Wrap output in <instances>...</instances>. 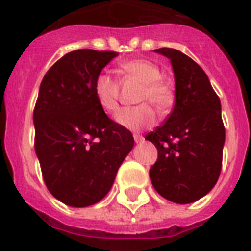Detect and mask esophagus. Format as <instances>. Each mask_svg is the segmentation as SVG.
Masks as SVG:
<instances>
[{
  "mask_svg": "<svg viewBox=\"0 0 251 251\" xmlns=\"http://www.w3.org/2000/svg\"><path fill=\"white\" fill-rule=\"evenodd\" d=\"M134 141H135V143H142V142L145 141V138L139 135V134H134Z\"/></svg>",
  "mask_w": 251,
  "mask_h": 251,
  "instance_id": "1",
  "label": "esophagus"
}]
</instances>
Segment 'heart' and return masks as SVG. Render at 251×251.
Instances as JSON below:
<instances>
[{
    "mask_svg": "<svg viewBox=\"0 0 251 251\" xmlns=\"http://www.w3.org/2000/svg\"><path fill=\"white\" fill-rule=\"evenodd\" d=\"M121 69L134 79L142 83L139 102H151L159 109H165L172 102V91L161 78L160 69L146 60H130L121 64ZM95 98L99 105L108 113L118 108V83L113 76L100 73L94 83ZM116 121L126 129L139 131L156 122V113L151 105L142 104L131 108H124L116 116Z\"/></svg>",
    "mask_w": 251,
    "mask_h": 251,
    "instance_id": "1",
    "label": "heart"
}]
</instances>
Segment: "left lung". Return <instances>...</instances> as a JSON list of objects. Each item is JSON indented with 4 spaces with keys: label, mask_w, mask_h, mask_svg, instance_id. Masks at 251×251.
Wrapping results in <instances>:
<instances>
[{
    "label": "left lung",
    "mask_w": 251,
    "mask_h": 251,
    "mask_svg": "<svg viewBox=\"0 0 251 251\" xmlns=\"http://www.w3.org/2000/svg\"><path fill=\"white\" fill-rule=\"evenodd\" d=\"M155 52L171 60L176 90L169 117L146 135L157 149L150 178L161 197L187 204L210 193L220 176L226 142L222 104L206 73L190 57L172 48Z\"/></svg>",
    "instance_id": "obj_1"
}]
</instances>
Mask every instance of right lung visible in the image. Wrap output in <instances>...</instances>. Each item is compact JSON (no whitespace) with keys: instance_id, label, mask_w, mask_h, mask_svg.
<instances>
[{"instance_id":"right-lung-1","label":"right lung","mask_w":251,"mask_h":251,"mask_svg":"<svg viewBox=\"0 0 251 251\" xmlns=\"http://www.w3.org/2000/svg\"><path fill=\"white\" fill-rule=\"evenodd\" d=\"M117 56L73 50L41 80L33 110L35 151L48 190L68 206L100 202L134 147L131 133L112 121L95 98L96 76Z\"/></svg>"}]
</instances>
